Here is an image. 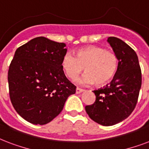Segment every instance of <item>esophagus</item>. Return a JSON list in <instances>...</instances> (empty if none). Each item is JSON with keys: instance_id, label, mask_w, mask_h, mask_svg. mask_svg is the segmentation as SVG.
<instances>
[{"instance_id": "34e87169", "label": "esophagus", "mask_w": 149, "mask_h": 149, "mask_svg": "<svg viewBox=\"0 0 149 149\" xmlns=\"http://www.w3.org/2000/svg\"><path fill=\"white\" fill-rule=\"evenodd\" d=\"M84 90L82 89H80L79 87H77L76 88V93H81V92H83Z\"/></svg>"}]
</instances>
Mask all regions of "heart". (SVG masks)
I'll use <instances>...</instances> for the list:
<instances>
[{
    "instance_id": "1",
    "label": "heart",
    "mask_w": 149,
    "mask_h": 149,
    "mask_svg": "<svg viewBox=\"0 0 149 149\" xmlns=\"http://www.w3.org/2000/svg\"><path fill=\"white\" fill-rule=\"evenodd\" d=\"M61 68L70 80H74L85 68L84 74L77 81L81 85L104 86L111 81L118 68L117 55L112 51L96 45H88L76 50L74 56L70 52L63 55Z\"/></svg>"
}]
</instances>
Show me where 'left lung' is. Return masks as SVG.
Segmentation results:
<instances>
[{
  "label": "left lung",
  "instance_id": "left-lung-1",
  "mask_svg": "<svg viewBox=\"0 0 149 149\" xmlns=\"http://www.w3.org/2000/svg\"><path fill=\"white\" fill-rule=\"evenodd\" d=\"M108 41L118 56V70L110 83L93 91L95 102L86 106L89 118L106 126L118 123L131 114L141 86V70L135 51L116 37H109Z\"/></svg>",
  "mask_w": 149,
  "mask_h": 149
}]
</instances>
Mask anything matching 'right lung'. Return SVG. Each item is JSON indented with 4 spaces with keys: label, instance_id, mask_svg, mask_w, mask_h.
<instances>
[{
    "label": "right lung",
    "instance_id": "right-lung-1",
    "mask_svg": "<svg viewBox=\"0 0 149 149\" xmlns=\"http://www.w3.org/2000/svg\"><path fill=\"white\" fill-rule=\"evenodd\" d=\"M65 46L38 37L15 51L8 73L10 100L16 112L31 123H49L75 93L76 86L61 68Z\"/></svg>",
    "mask_w": 149,
    "mask_h": 149
}]
</instances>
